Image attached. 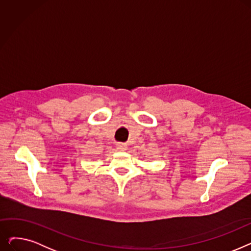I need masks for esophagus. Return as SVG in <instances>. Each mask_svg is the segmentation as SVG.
Instances as JSON below:
<instances>
[{
  "mask_svg": "<svg viewBox=\"0 0 251 251\" xmlns=\"http://www.w3.org/2000/svg\"><path fill=\"white\" fill-rule=\"evenodd\" d=\"M116 149L119 151H125L127 150V146H126V144H124V143H117Z\"/></svg>",
  "mask_w": 251,
  "mask_h": 251,
  "instance_id": "34e87169",
  "label": "esophagus"
}]
</instances>
